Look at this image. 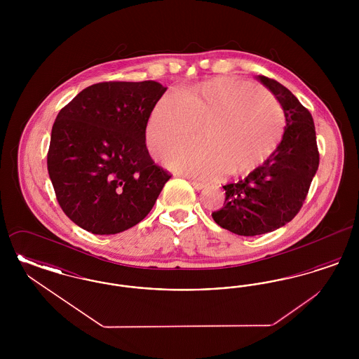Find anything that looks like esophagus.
<instances>
[{
    "instance_id": "esophagus-1",
    "label": "esophagus",
    "mask_w": 359,
    "mask_h": 359,
    "mask_svg": "<svg viewBox=\"0 0 359 359\" xmlns=\"http://www.w3.org/2000/svg\"><path fill=\"white\" fill-rule=\"evenodd\" d=\"M189 183H191L194 187L196 188V189H202V188H205V184H203V183L196 182V180H189Z\"/></svg>"
}]
</instances>
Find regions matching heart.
<instances>
[{
    "instance_id": "1",
    "label": "heart",
    "mask_w": 359,
    "mask_h": 359,
    "mask_svg": "<svg viewBox=\"0 0 359 359\" xmlns=\"http://www.w3.org/2000/svg\"><path fill=\"white\" fill-rule=\"evenodd\" d=\"M285 125L281 104L262 87L215 76L165 94L154 104L147 142L154 156L196 135L202 144L182 145L167 164L205 180L239 176L261 165L278 147Z\"/></svg>"
}]
</instances>
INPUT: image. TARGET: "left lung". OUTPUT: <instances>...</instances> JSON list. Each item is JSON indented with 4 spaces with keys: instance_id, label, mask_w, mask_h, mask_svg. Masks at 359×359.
Instances as JSON below:
<instances>
[{
    "instance_id": "8db88e82",
    "label": "left lung",
    "mask_w": 359,
    "mask_h": 359,
    "mask_svg": "<svg viewBox=\"0 0 359 359\" xmlns=\"http://www.w3.org/2000/svg\"><path fill=\"white\" fill-rule=\"evenodd\" d=\"M258 79L284 109V136L262 165L237 183L223 186V207L211 214L222 229L245 237L271 233L290 222L303 207L319 167L315 125L308 109L285 86L264 75Z\"/></svg>"
}]
</instances>
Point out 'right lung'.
<instances>
[{
  "label": "right lung",
  "mask_w": 359,
  "mask_h": 359,
  "mask_svg": "<svg viewBox=\"0 0 359 359\" xmlns=\"http://www.w3.org/2000/svg\"><path fill=\"white\" fill-rule=\"evenodd\" d=\"M167 87L154 82L88 86L57 114L47 165L57 203L93 234H117L152 210L171 173L154 164L145 130Z\"/></svg>",
  "instance_id": "obj_1"
}]
</instances>
